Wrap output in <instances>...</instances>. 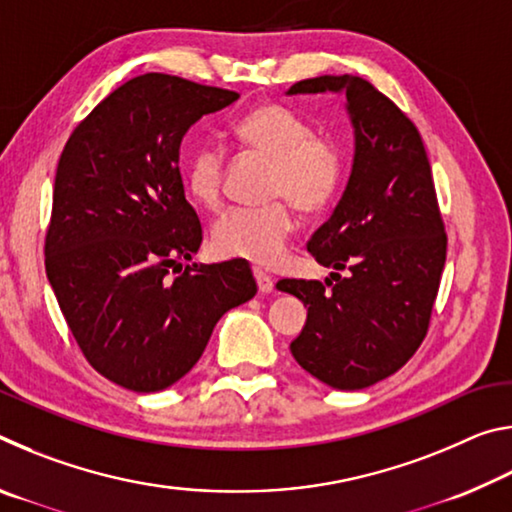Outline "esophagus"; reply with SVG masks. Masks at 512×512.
I'll return each instance as SVG.
<instances>
[{
	"label": "esophagus",
	"instance_id": "34e87169",
	"mask_svg": "<svg viewBox=\"0 0 512 512\" xmlns=\"http://www.w3.org/2000/svg\"><path fill=\"white\" fill-rule=\"evenodd\" d=\"M255 280H257V287H259V291L262 293H271L273 291V277L268 275V273H264L262 268H255Z\"/></svg>",
	"mask_w": 512,
	"mask_h": 512
}]
</instances>
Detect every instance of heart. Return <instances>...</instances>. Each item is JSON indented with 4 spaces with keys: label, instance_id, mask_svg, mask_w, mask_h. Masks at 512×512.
I'll list each match as a JSON object with an SVG mask.
<instances>
[{
    "label": "heart",
    "instance_id": "heart-1",
    "mask_svg": "<svg viewBox=\"0 0 512 512\" xmlns=\"http://www.w3.org/2000/svg\"><path fill=\"white\" fill-rule=\"evenodd\" d=\"M237 140L248 151L271 160L266 171L264 198L257 207L232 210L212 228V248L223 257L248 259L271 266L280 262L293 232L289 205L302 214L320 212L332 201L341 183L339 146L287 106H259L239 119ZM223 151L214 144L196 146L185 169L187 192L196 205L219 210L223 196Z\"/></svg>",
    "mask_w": 512,
    "mask_h": 512
}]
</instances>
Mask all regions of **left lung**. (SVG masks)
Listing matches in <instances>:
<instances>
[{
  "instance_id": "1",
  "label": "left lung",
  "mask_w": 512,
  "mask_h": 512,
  "mask_svg": "<svg viewBox=\"0 0 512 512\" xmlns=\"http://www.w3.org/2000/svg\"><path fill=\"white\" fill-rule=\"evenodd\" d=\"M318 92H343L354 128L348 185L307 244L335 282L277 289L307 307L293 359L327 386L359 391L400 370L427 336L447 235L413 121L361 76H318L287 94Z\"/></svg>"
}]
</instances>
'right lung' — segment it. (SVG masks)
I'll return each instance as SVG.
<instances>
[{"label":"right lung","mask_w":512,"mask_h":512,"mask_svg":"<svg viewBox=\"0 0 512 512\" xmlns=\"http://www.w3.org/2000/svg\"><path fill=\"white\" fill-rule=\"evenodd\" d=\"M237 99L180 76H135L74 128L60 153L47 277L85 359L128 391L176 384L225 311L257 293L239 259L183 271L203 230L185 198L180 142L203 115Z\"/></svg>","instance_id":"add662e5"}]
</instances>
